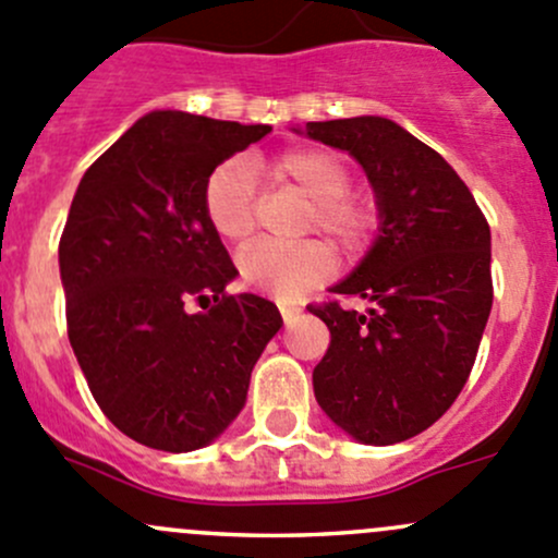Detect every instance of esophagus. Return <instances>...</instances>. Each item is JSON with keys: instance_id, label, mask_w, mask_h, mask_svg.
Instances as JSON below:
<instances>
[{"instance_id": "1", "label": "esophagus", "mask_w": 558, "mask_h": 558, "mask_svg": "<svg viewBox=\"0 0 558 558\" xmlns=\"http://www.w3.org/2000/svg\"><path fill=\"white\" fill-rule=\"evenodd\" d=\"M300 307L296 305H280V315H283V320H286V326H291L294 324L296 318H300Z\"/></svg>"}]
</instances>
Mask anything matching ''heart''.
<instances>
[{"instance_id": "heart-1", "label": "heart", "mask_w": 558, "mask_h": 558, "mask_svg": "<svg viewBox=\"0 0 558 558\" xmlns=\"http://www.w3.org/2000/svg\"><path fill=\"white\" fill-rule=\"evenodd\" d=\"M253 172L291 185L313 202L307 229L353 253L367 247L378 229V210L367 196L351 194V170L337 154L324 148H296L286 154L247 161H227L205 185V213L210 227L229 243H243L256 227V183ZM247 289L294 300L311 286L329 278L335 253L320 240L300 245H253L238 262Z\"/></svg>"}]
</instances>
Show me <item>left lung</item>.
Listing matches in <instances>:
<instances>
[{"instance_id":"obj_1","label":"left lung","mask_w":558,"mask_h":558,"mask_svg":"<svg viewBox=\"0 0 558 558\" xmlns=\"http://www.w3.org/2000/svg\"><path fill=\"white\" fill-rule=\"evenodd\" d=\"M305 134L364 167L380 218L367 256L331 289L367 311L311 305L331 335L313 391L353 440L393 446L429 429L470 378L494 302L492 229L453 167L399 123L311 121Z\"/></svg>"}]
</instances>
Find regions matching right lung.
Listing matches in <instances>:
<instances>
[{"instance_id": "obj_1", "label": "right lung", "mask_w": 558, "mask_h": 558, "mask_svg": "<svg viewBox=\"0 0 558 558\" xmlns=\"http://www.w3.org/2000/svg\"><path fill=\"white\" fill-rule=\"evenodd\" d=\"M269 132L148 112L72 199L59 243L70 345L107 418L156 451L216 440L283 324L264 296L227 294L238 269L205 213L213 170Z\"/></svg>"}]
</instances>
